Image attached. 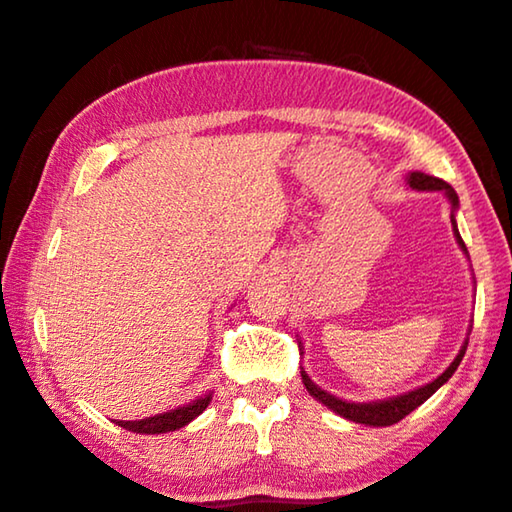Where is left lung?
<instances>
[{
  "instance_id": "1",
  "label": "left lung",
  "mask_w": 512,
  "mask_h": 512,
  "mask_svg": "<svg viewBox=\"0 0 512 512\" xmlns=\"http://www.w3.org/2000/svg\"><path fill=\"white\" fill-rule=\"evenodd\" d=\"M406 182H409L411 189H418V191H443V194H446V198L450 201V205H453V212L457 210L459 198L455 194V189L450 187L448 182L439 180V177L418 173V170H416V173L406 175ZM450 219H453V231H455L459 249H462L464 254L469 256V251H466V244L462 242V235H459V231H457L455 214ZM466 344H469V339H466L464 346L459 348L457 358L450 362V367L446 369V372H443L441 376H436L432 383L422 385V388H416V390L404 392V395L388 397V399H376V402H346V399H339L335 395H330V392L318 388V385L309 379L305 369H302L300 374H302V383H305V388L309 390V395L316 397L318 402L335 411L337 416H342L346 420H353V422H360V425H369V427H388V425H395V422L409 416V413L413 409H418L422 402H427V399L432 397L434 392L450 379V376L455 374V369L459 367V362H462V358H464Z\"/></svg>"
}]
</instances>
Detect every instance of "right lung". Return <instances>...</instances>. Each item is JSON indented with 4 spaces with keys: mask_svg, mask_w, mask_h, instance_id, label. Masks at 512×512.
I'll return each instance as SVG.
<instances>
[{
    "mask_svg": "<svg viewBox=\"0 0 512 512\" xmlns=\"http://www.w3.org/2000/svg\"><path fill=\"white\" fill-rule=\"evenodd\" d=\"M210 402H212V392H207V395L198 397L196 402L177 406V409L166 411V413H157V416H152V418L113 420V422L124 429H129V432H136V434H166V432H175V429L189 425L191 420L201 416Z\"/></svg>",
    "mask_w": 512,
    "mask_h": 512,
    "instance_id": "right-lung-1",
    "label": "right lung"
}]
</instances>
